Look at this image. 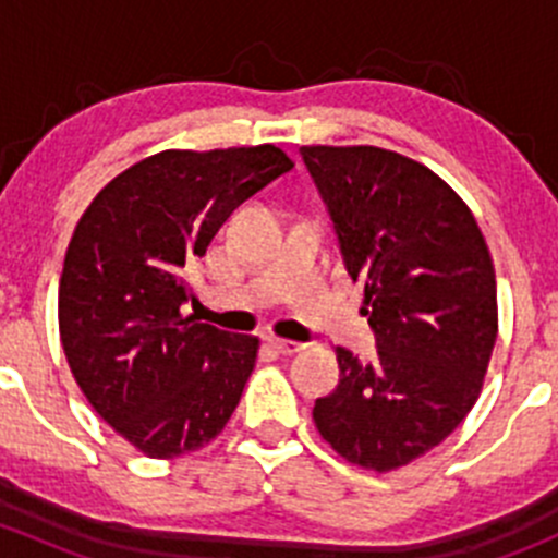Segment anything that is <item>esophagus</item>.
<instances>
[{"mask_svg":"<svg viewBox=\"0 0 558 558\" xmlns=\"http://www.w3.org/2000/svg\"><path fill=\"white\" fill-rule=\"evenodd\" d=\"M269 345H272L278 353H283V356H291V353H296V351H302V348H305L302 342L280 340V337H269Z\"/></svg>","mask_w":558,"mask_h":558,"instance_id":"obj_1","label":"esophagus"}]
</instances>
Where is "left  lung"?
<instances>
[{
  "instance_id": "left-lung-1",
  "label": "left lung",
  "mask_w": 558,
  "mask_h": 558,
  "mask_svg": "<svg viewBox=\"0 0 558 558\" xmlns=\"http://www.w3.org/2000/svg\"><path fill=\"white\" fill-rule=\"evenodd\" d=\"M302 159L378 340L373 364L337 348L340 384L315 399V429L351 464L399 470L481 397L499 324L492 253L464 199L408 156L305 145Z\"/></svg>"
}]
</instances>
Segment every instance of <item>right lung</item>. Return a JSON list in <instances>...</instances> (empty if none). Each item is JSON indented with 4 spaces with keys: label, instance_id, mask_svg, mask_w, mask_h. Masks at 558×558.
<instances>
[{
    "label": "right lung",
    "instance_id": "add662e5",
    "mask_svg": "<svg viewBox=\"0 0 558 558\" xmlns=\"http://www.w3.org/2000/svg\"><path fill=\"white\" fill-rule=\"evenodd\" d=\"M294 161L275 145L161 150L110 180L72 232L59 335L88 404L150 459L216 440L256 367L258 337L183 305L189 269L232 210Z\"/></svg>",
    "mask_w": 558,
    "mask_h": 558
}]
</instances>
